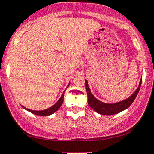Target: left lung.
Instances as JSON below:
<instances>
[{
	"mask_svg": "<svg viewBox=\"0 0 154 154\" xmlns=\"http://www.w3.org/2000/svg\"><path fill=\"white\" fill-rule=\"evenodd\" d=\"M141 82H142V80H140V84H139V86L137 90L133 92L128 99H124V100L119 102V103H105L99 101L96 98L94 97V96L91 92L90 89H89L88 82L85 79V89H86L87 96H88V104L96 112L102 114V115H114V114L119 113L123 110L126 109L128 107H130V105L135 100L137 94L140 91Z\"/></svg>",
	"mask_w": 154,
	"mask_h": 154,
	"instance_id": "obj_1",
	"label": "left lung"
}]
</instances>
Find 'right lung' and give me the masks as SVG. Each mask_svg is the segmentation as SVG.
<instances>
[{
  "instance_id": "1",
  "label": "right lung",
  "mask_w": 154,
  "mask_h": 154,
  "mask_svg": "<svg viewBox=\"0 0 154 154\" xmlns=\"http://www.w3.org/2000/svg\"><path fill=\"white\" fill-rule=\"evenodd\" d=\"M64 101V92L63 94L62 95V96L60 97V99H58V101L55 103V105H53L52 106H51L50 108L47 109H45V110H41V111H35V110H31L29 109H26L25 107H24V109L28 111H29L31 113L35 114V115H38V116H49L51 114H53L55 112H56L57 110L58 109L60 108L62 104L63 103Z\"/></svg>"
}]
</instances>
